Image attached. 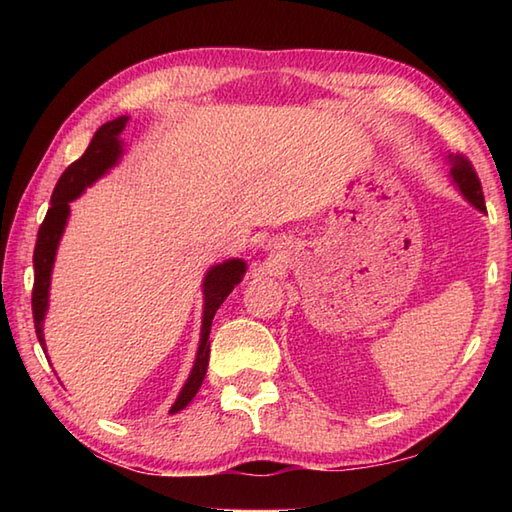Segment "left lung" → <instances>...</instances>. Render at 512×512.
I'll use <instances>...</instances> for the list:
<instances>
[{"mask_svg": "<svg viewBox=\"0 0 512 512\" xmlns=\"http://www.w3.org/2000/svg\"><path fill=\"white\" fill-rule=\"evenodd\" d=\"M449 165H451V180L455 187L460 189L466 202H471L477 211L486 213V204H484V193H482V184L473 165L464 156H453L449 154Z\"/></svg>", "mask_w": 512, "mask_h": 512, "instance_id": "left-lung-1", "label": "left lung"}]
</instances>
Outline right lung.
Wrapping results in <instances>:
<instances>
[{
    "instance_id": "obj_1",
    "label": "right lung",
    "mask_w": 512,
    "mask_h": 512,
    "mask_svg": "<svg viewBox=\"0 0 512 512\" xmlns=\"http://www.w3.org/2000/svg\"><path fill=\"white\" fill-rule=\"evenodd\" d=\"M129 121V116H118L114 121L101 125L96 129L92 143L85 149V154L74 160L72 165L61 173L57 187L52 191L50 209L46 213V220L39 226L35 255H32V264H35V286H32V317H35V330L37 339L46 352V339H43V319H46L48 303H50V281H52V268L54 259H57V248L63 237L65 226L70 220V202L79 198V195L92 187L96 180H101L107 171L116 167L123 158V129ZM246 275V262L244 259H226L222 264H215L206 270L202 281V295H204V308H202V328H200V343L198 352H195V361L191 367V374L187 383L182 385L180 394L173 402L169 413H178L198 394L202 380L206 376V367H209V334L211 323L217 308L222 306L224 299L231 295L233 288L244 279Z\"/></svg>"
}]
</instances>
